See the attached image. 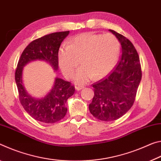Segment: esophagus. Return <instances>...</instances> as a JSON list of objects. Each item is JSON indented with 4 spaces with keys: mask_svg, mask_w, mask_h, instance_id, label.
Segmentation results:
<instances>
[{
    "mask_svg": "<svg viewBox=\"0 0 161 161\" xmlns=\"http://www.w3.org/2000/svg\"><path fill=\"white\" fill-rule=\"evenodd\" d=\"M83 88H84V86H75V89L77 91H80L82 90Z\"/></svg>",
    "mask_w": 161,
    "mask_h": 161,
    "instance_id": "esophagus-1",
    "label": "esophagus"
}]
</instances>
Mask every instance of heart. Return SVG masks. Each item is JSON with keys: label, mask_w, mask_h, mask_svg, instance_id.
<instances>
[{"label": "heart", "mask_w": 161, "mask_h": 161, "mask_svg": "<svg viewBox=\"0 0 161 161\" xmlns=\"http://www.w3.org/2000/svg\"><path fill=\"white\" fill-rule=\"evenodd\" d=\"M120 43L110 33H85L73 38L58 52V64L65 77L71 78L78 65L83 66L74 76L75 83L83 84L93 77L101 78L108 74L117 62Z\"/></svg>", "instance_id": "obj_1"}]
</instances>
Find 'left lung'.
<instances>
[{
	"label": "left lung",
	"mask_w": 161,
	"mask_h": 161,
	"mask_svg": "<svg viewBox=\"0 0 161 161\" xmlns=\"http://www.w3.org/2000/svg\"><path fill=\"white\" fill-rule=\"evenodd\" d=\"M109 31L120 42L122 54L113 72L93 83L94 96L89 104L91 114L103 121L117 120L130 109L142 77L140 58L133 43L121 34Z\"/></svg>",
	"instance_id": "1"
}]
</instances>
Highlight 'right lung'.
Returning a JSON list of instances; mask_svg holds the SVG:
<instances>
[{"instance_id":"right-lung-1","label":"right lung","mask_w":161,"mask_h":161,"mask_svg":"<svg viewBox=\"0 0 161 161\" xmlns=\"http://www.w3.org/2000/svg\"><path fill=\"white\" fill-rule=\"evenodd\" d=\"M69 31L57 32L44 36L33 41L26 47L18 60L15 80L19 99L23 108L31 117L45 123L58 122L67 113V100L74 94V86L70 82L55 78L52 88L42 98H35L25 90L23 80V67L35 60H43L54 71L58 70V50Z\"/></svg>"}]
</instances>
